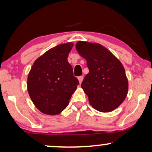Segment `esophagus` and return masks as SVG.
Returning <instances> with one entry per match:
<instances>
[{"label": "esophagus", "instance_id": "34e87169", "mask_svg": "<svg viewBox=\"0 0 152 152\" xmlns=\"http://www.w3.org/2000/svg\"><path fill=\"white\" fill-rule=\"evenodd\" d=\"M83 79H84V77H83V76L78 77V80H79V82H80V84H81V83L82 82Z\"/></svg>", "mask_w": 152, "mask_h": 152}]
</instances>
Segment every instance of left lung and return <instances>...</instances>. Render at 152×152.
I'll list each match as a JSON object with an SVG mask.
<instances>
[{
	"label": "left lung",
	"mask_w": 152,
	"mask_h": 152,
	"mask_svg": "<svg viewBox=\"0 0 152 152\" xmlns=\"http://www.w3.org/2000/svg\"><path fill=\"white\" fill-rule=\"evenodd\" d=\"M75 47L81 57L86 60L89 70L81 84L89 103L100 112L113 111L123 102L128 93L124 66L99 43L80 41Z\"/></svg>",
	"instance_id": "8db88e82"
}]
</instances>
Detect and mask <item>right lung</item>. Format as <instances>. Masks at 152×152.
Masks as SVG:
<instances>
[{
  "label": "right lung",
  "instance_id": "add662e5",
  "mask_svg": "<svg viewBox=\"0 0 152 152\" xmlns=\"http://www.w3.org/2000/svg\"><path fill=\"white\" fill-rule=\"evenodd\" d=\"M73 43L60 44L39 57L28 77V91L39 111L57 115L67 107L79 85L67 58Z\"/></svg>",
  "mask_w": 152,
  "mask_h": 152
}]
</instances>
